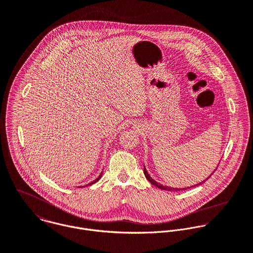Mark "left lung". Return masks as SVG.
<instances>
[{
	"mask_svg": "<svg viewBox=\"0 0 253 253\" xmlns=\"http://www.w3.org/2000/svg\"><path fill=\"white\" fill-rule=\"evenodd\" d=\"M216 170V169H215ZM143 171H144V174H145V176H146V178L152 183V184H154L155 186H157V187H159V188H161V189H163V190H168V191H179V190H184V189H187V187L186 188H173V187H169V186H164V185H162V184H160V183H158L157 181H155L149 174H148V172H147V170H146V169L144 167V169H143ZM212 174V173H211ZM211 175H209V177H210ZM209 177H207L205 180H207ZM205 180H203V181H201L200 183H198V184H202L203 182H205ZM197 184V185H198ZM191 187H193V186H191ZM189 188V187H188Z\"/></svg>",
	"mask_w": 253,
	"mask_h": 253,
	"instance_id": "left-lung-1",
	"label": "left lung"
}]
</instances>
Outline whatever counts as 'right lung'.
I'll return each instance as SVG.
<instances>
[{"label":"right lung","instance_id":"1","mask_svg":"<svg viewBox=\"0 0 253 253\" xmlns=\"http://www.w3.org/2000/svg\"><path fill=\"white\" fill-rule=\"evenodd\" d=\"M102 173H103V171H101V173H100V175H99V176H98V177H97V178H96V179H94V180H93V181H92V182H90V183H89V185H90V184H93V183H95V182H96V181H98V180H99V178H100V177H101V176H102Z\"/></svg>","mask_w":253,"mask_h":253}]
</instances>
